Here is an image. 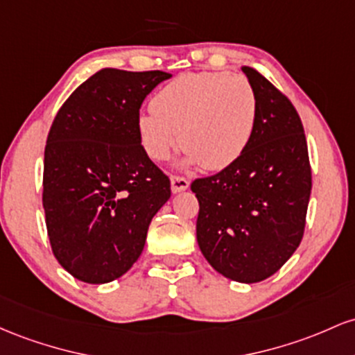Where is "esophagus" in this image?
<instances>
[{
  "mask_svg": "<svg viewBox=\"0 0 355 355\" xmlns=\"http://www.w3.org/2000/svg\"><path fill=\"white\" fill-rule=\"evenodd\" d=\"M189 188V181L182 176H171V189L173 193H181Z\"/></svg>",
  "mask_w": 355,
  "mask_h": 355,
  "instance_id": "1",
  "label": "esophagus"
}]
</instances>
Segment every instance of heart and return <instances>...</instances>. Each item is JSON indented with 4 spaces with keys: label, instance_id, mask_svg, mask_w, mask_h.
Instances as JSON below:
<instances>
[{
    "label": "heart",
    "instance_id": "heart-1",
    "mask_svg": "<svg viewBox=\"0 0 355 355\" xmlns=\"http://www.w3.org/2000/svg\"><path fill=\"white\" fill-rule=\"evenodd\" d=\"M254 125L257 92L252 82L226 71L179 75L154 95L150 112L137 119L142 146L150 157L166 161L181 141L189 162H201L208 171L238 161Z\"/></svg>",
    "mask_w": 355,
    "mask_h": 355
}]
</instances>
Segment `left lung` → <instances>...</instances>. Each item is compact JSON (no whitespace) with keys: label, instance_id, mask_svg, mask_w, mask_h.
<instances>
[{"label":"left lung","instance_id":"8db88e82","mask_svg":"<svg viewBox=\"0 0 355 355\" xmlns=\"http://www.w3.org/2000/svg\"><path fill=\"white\" fill-rule=\"evenodd\" d=\"M257 92V125L238 161L191 182L196 238L208 263L230 280L257 284L300 245L312 169L300 115L272 82L241 67Z\"/></svg>","mask_w":355,"mask_h":355}]
</instances>
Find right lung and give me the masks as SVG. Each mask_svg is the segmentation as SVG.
<instances>
[{"label":"right lung","instance_id":"1","mask_svg":"<svg viewBox=\"0 0 355 355\" xmlns=\"http://www.w3.org/2000/svg\"><path fill=\"white\" fill-rule=\"evenodd\" d=\"M161 70L102 69L55 115L43 162V209L51 252L85 284L122 277L141 257L171 181L147 156L139 109L167 80Z\"/></svg>","mask_w":355,"mask_h":355}]
</instances>
